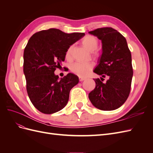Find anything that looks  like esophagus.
I'll use <instances>...</instances> for the list:
<instances>
[{"mask_svg":"<svg viewBox=\"0 0 153 153\" xmlns=\"http://www.w3.org/2000/svg\"><path fill=\"white\" fill-rule=\"evenodd\" d=\"M86 79V78H84V77H81V76H80L79 77V80L80 81V82H82V81H84V80H85Z\"/></svg>","mask_w":153,"mask_h":153,"instance_id":"1","label":"esophagus"}]
</instances>
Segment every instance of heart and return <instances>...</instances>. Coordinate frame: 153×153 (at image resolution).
Segmentation results:
<instances>
[{
	"mask_svg": "<svg viewBox=\"0 0 153 153\" xmlns=\"http://www.w3.org/2000/svg\"><path fill=\"white\" fill-rule=\"evenodd\" d=\"M81 44L88 50L91 52L92 56L94 58H98L100 56L99 51L96 48L98 47L99 41L95 36L92 35H86L81 40ZM73 46L69 47L65 53V58L68 61L72 59ZM93 68L92 63L75 62L71 66V70L73 73L80 76H85L89 73Z\"/></svg>",
	"mask_w": 153,
	"mask_h": 153,
	"instance_id": "heart-1",
	"label": "heart"
}]
</instances>
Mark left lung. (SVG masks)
Returning <instances> with one entry per match:
<instances>
[{"label": "left lung", "mask_w": 153, "mask_h": 153, "mask_svg": "<svg viewBox=\"0 0 153 153\" xmlns=\"http://www.w3.org/2000/svg\"><path fill=\"white\" fill-rule=\"evenodd\" d=\"M89 33L102 41L103 53L94 72L103 78L94 79L96 87L89 98L100 110H115L124 103L130 93L133 73L131 52L126 38L112 27L98 28ZM103 77L108 78L105 83Z\"/></svg>", "instance_id": "8db88e82"}]
</instances>
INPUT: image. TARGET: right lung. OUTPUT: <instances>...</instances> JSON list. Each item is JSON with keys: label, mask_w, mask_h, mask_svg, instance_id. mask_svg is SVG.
Segmentation results:
<instances>
[{"label": "right lung", "mask_w": 153, "mask_h": 153, "mask_svg": "<svg viewBox=\"0 0 153 153\" xmlns=\"http://www.w3.org/2000/svg\"><path fill=\"white\" fill-rule=\"evenodd\" d=\"M84 35L52 28L37 32L29 39L24 53V73L27 94L39 112L53 114L66 105L70 90L79 82L78 77L68 73L59 80L54 71L61 67L68 47Z\"/></svg>", "instance_id": "obj_1"}]
</instances>
